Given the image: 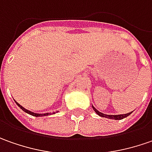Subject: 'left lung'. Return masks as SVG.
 <instances>
[{
	"label": "left lung",
	"instance_id": "8db88e82",
	"mask_svg": "<svg viewBox=\"0 0 152 152\" xmlns=\"http://www.w3.org/2000/svg\"><path fill=\"white\" fill-rule=\"evenodd\" d=\"M92 108L94 109V111L96 112L97 115L101 116V117H103V118H111V119H115V120H120V119H123L124 118H126L128 117L129 114H131L132 112L128 113H125V114H118V115H108V114H105V113H102L99 112L97 109H96L95 107L92 106Z\"/></svg>",
	"mask_w": 152,
	"mask_h": 152
}]
</instances>
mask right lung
Returning a JSON list of instances; mask_svg holds the SVG:
<instances>
[{
	"label": "right lung",
	"mask_w": 152,
	"mask_h": 152,
	"mask_svg": "<svg viewBox=\"0 0 152 152\" xmlns=\"http://www.w3.org/2000/svg\"><path fill=\"white\" fill-rule=\"evenodd\" d=\"M16 102V101H15ZM16 103H17V105L22 110H23L24 112H26L27 113H28V114H30V115H33V116H35V117H41V116H48L49 115V113H33L31 112V111H29V110H28V109H26V108H24L23 106H21L20 104H19L18 102H16Z\"/></svg>",
	"instance_id": "add662e5"
}]
</instances>
